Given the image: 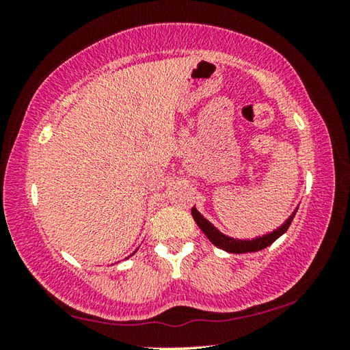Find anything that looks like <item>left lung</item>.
I'll return each mask as SVG.
<instances>
[{
  "instance_id": "obj_1",
  "label": "left lung",
  "mask_w": 350,
  "mask_h": 350,
  "mask_svg": "<svg viewBox=\"0 0 350 350\" xmlns=\"http://www.w3.org/2000/svg\"><path fill=\"white\" fill-rule=\"evenodd\" d=\"M296 211H298V208L290 215V217L281 225V227H278L271 233L259 236V238H254V239H236V238H232V236L221 233L215 225H213L210 221H206V219L200 215V213L196 210V206H193L191 208V215L194 217V221H196L198 227L202 230L204 234L210 239L213 245H216L217 248H222V250L228 253H252V252L262 250V248L271 245L278 238H280V236L286 233L290 227V224L293 221Z\"/></svg>"
}]
</instances>
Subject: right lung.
<instances>
[{
    "label": "right lung",
    "instance_id": "1",
    "mask_svg": "<svg viewBox=\"0 0 350 350\" xmlns=\"http://www.w3.org/2000/svg\"><path fill=\"white\" fill-rule=\"evenodd\" d=\"M134 253H135V252H134ZM134 253H133V254H134ZM128 258H129V256H128Z\"/></svg>",
    "mask_w": 350,
    "mask_h": 350
}]
</instances>
